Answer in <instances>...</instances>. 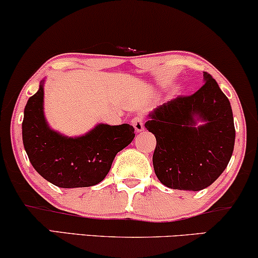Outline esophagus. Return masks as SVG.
<instances>
[{
    "label": "esophagus",
    "mask_w": 258,
    "mask_h": 258,
    "mask_svg": "<svg viewBox=\"0 0 258 258\" xmlns=\"http://www.w3.org/2000/svg\"><path fill=\"white\" fill-rule=\"evenodd\" d=\"M132 125L137 132H142L144 130V119L142 115H137L132 119Z\"/></svg>",
    "instance_id": "34e87169"
}]
</instances>
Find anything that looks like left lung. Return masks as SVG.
Wrapping results in <instances>:
<instances>
[{"label":"left lung","instance_id":"1","mask_svg":"<svg viewBox=\"0 0 258 258\" xmlns=\"http://www.w3.org/2000/svg\"><path fill=\"white\" fill-rule=\"evenodd\" d=\"M193 95L178 96L149 114L145 127L156 137V176L171 189L207 188L229 164L234 148L230 101L210 74ZM204 121V125H196Z\"/></svg>","mask_w":258,"mask_h":258}]
</instances>
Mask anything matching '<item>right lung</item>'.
I'll list each match as a JSON object with an SVG mask.
<instances>
[{"instance_id": "right-lung-1", "label": "right lung", "mask_w": 258, "mask_h": 258, "mask_svg": "<svg viewBox=\"0 0 258 258\" xmlns=\"http://www.w3.org/2000/svg\"><path fill=\"white\" fill-rule=\"evenodd\" d=\"M135 128L128 123H99L82 137H65L50 128L44 115V83L25 107L22 142L29 162L45 180L60 188L100 183L116 153L131 144Z\"/></svg>"}]
</instances>
